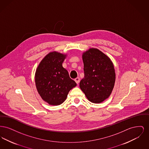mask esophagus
I'll use <instances>...</instances> for the list:
<instances>
[{
    "label": "esophagus",
    "mask_w": 149,
    "mask_h": 149,
    "mask_svg": "<svg viewBox=\"0 0 149 149\" xmlns=\"http://www.w3.org/2000/svg\"><path fill=\"white\" fill-rule=\"evenodd\" d=\"M75 82L77 83V84H78V83H79V81H80V78H77L76 79H75Z\"/></svg>",
    "instance_id": "1"
}]
</instances>
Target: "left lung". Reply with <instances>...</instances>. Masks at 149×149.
Here are the masks:
<instances>
[{
  "label": "left lung",
  "mask_w": 149,
  "mask_h": 149,
  "mask_svg": "<svg viewBox=\"0 0 149 149\" xmlns=\"http://www.w3.org/2000/svg\"><path fill=\"white\" fill-rule=\"evenodd\" d=\"M84 78L80 82L81 90L94 103L109 98L113 89L116 73L110 58L101 51L90 48L83 53Z\"/></svg>",
  "instance_id": "left-lung-1"
}]
</instances>
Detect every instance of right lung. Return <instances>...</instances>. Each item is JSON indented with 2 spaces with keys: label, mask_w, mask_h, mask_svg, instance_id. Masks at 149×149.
<instances>
[{
  "label": "right lung",
  "mask_w": 149,
  "mask_h": 149,
  "mask_svg": "<svg viewBox=\"0 0 149 149\" xmlns=\"http://www.w3.org/2000/svg\"><path fill=\"white\" fill-rule=\"evenodd\" d=\"M67 54L50 52L40 63L35 80L37 92L45 102L58 106L66 100L69 91L77 86L63 66Z\"/></svg>",
  "instance_id": "obj_1"
}]
</instances>
